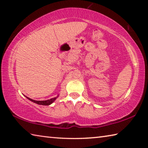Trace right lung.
Segmentation results:
<instances>
[{
	"mask_svg": "<svg viewBox=\"0 0 148 148\" xmlns=\"http://www.w3.org/2000/svg\"><path fill=\"white\" fill-rule=\"evenodd\" d=\"M58 97H59V95L57 97H54V98H52L51 99L47 100V101H34V100H32L31 99H30V98H29V97H26L29 100H30V101H31L34 102V103H36V104H40V105H44V106H48V105H50L51 104L53 103V102L55 101H56V99Z\"/></svg>",
	"mask_w": 148,
	"mask_h": 148,
	"instance_id": "1",
	"label": "right lung"
}]
</instances>
